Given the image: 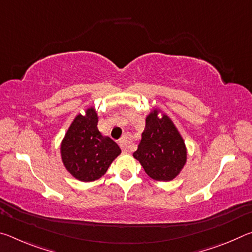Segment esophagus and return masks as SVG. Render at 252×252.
<instances>
[{"instance_id":"34e87169","label":"esophagus","mask_w":252,"mask_h":252,"mask_svg":"<svg viewBox=\"0 0 252 252\" xmlns=\"http://www.w3.org/2000/svg\"><path fill=\"white\" fill-rule=\"evenodd\" d=\"M119 144H120L121 149L125 152H129V148H130V142H129V139L127 138H122L120 141H119Z\"/></svg>"}]
</instances>
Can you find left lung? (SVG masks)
<instances>
[{
    "label": "left lung",
    "instance_id": "8db88e82",
    "mask_svg": "<svg viewBox=\"0 0 252 252\" xmlns=\"http://www.w3.org/2000/svg\"><path fill=\"white\" fill-rule=\"evenodd\" d=\"M133 157L148 176L157 181L173 180L185 167V141L171 119L159 109H153L147 116L141 141Z\"/></svg>",
    "mask_w": 252,
    "mask_h": 252
}]
</instances>
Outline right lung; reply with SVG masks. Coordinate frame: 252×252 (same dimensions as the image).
Returning a JSON list of instances; mask_svg holds the SVG:
<instances>
[{
  "label": "right lung",
  "mask_w": 252,
  "mask_h": 252,
  "mask_svg": "<svg viewBox=\"0 0 252 252\" xmlns=\"http://www.w3.org/2000/svg\"><path fill=\"white\" fill-rule=\"evenodd\" d=\"M95 109H87L72 121L61 142V158L65 169L75 179L91 182L106 172L121 149L97 129Z\"/></svg>",
  "instance_id": "right-lung-1"
}]
</instances>
